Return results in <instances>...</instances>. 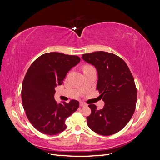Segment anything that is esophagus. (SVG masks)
Returning <instances> with one entry per match:
<instances>
[{"label":"esophagus","instance_id":"obj_1","mask_svg":"<svg viewBox=\"0 0 160 160\" xmlns=\"http://www.w3.org/2000/svg\"><path fill=\"white\" fill-rule=\"evenodd\" d=\"M80 107H85V106H87V104L84 102H80Z\"/></svg>","mask_w":160,"mask_h":160}]
</instances>
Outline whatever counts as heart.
Here are the masks:
<instances>
[{
  "label": "heart",
  "instance_id": "1",
  "mask_svg": "<svg viewBox=\"0 0 160 160\" xmlns=\"http://www.w3.org/2000/svg\"><path fill=\"white\" fill-rule=\"evenodd\" d=\"M89 67H91V66H89V65H86V66H85V67H83V71H84V70H85L86 69H88V68H89Z\"/></svg>",
  "mask_w": 160,
  "mask_h": 160
}]
</instances>
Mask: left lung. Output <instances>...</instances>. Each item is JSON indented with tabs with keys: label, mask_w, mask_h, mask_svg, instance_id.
I'll return each instance as SVG.
<instances>
[{
	"label": "left lung",
	"mask_w": 160,
	"mask_h": 160,
	"mask_svg": "<svg viewBox=\"0 0 160 160\" xmlns=\"http://www.w3.org/2000/svg\"><path fill=\"white\" fill-rule=\"evenodd\" d=\"M82 58L98 70L96 89L105 102L99 110L95 104L89 105L91 113L87 123L100 135L118 133L128 124L135 109L137 89L132 72L126 62L113 53L96 51L83 54Z\"/></svg>",
	"instance_id": "1"
}]
</instances>
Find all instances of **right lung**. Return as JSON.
<instances>
[{"instance_id": "1", "label": "right lung", "mask_w": 160, "mask_h": 160, "mask_svg": "<svg viewBox=\"0 0 160 160\" xmlns=\"http://www.w3.org/2000/svg\"><path fill=\"white\" fill-rule=\"evenodd\" d=\"M80 60L76 55L47 52L28 68L22 81V102L28 121L38 132L49 135L63 132L65 120L78 109V101L58 104L54 95L55 87L62 85L67 72Z\"/></svg>"}]
</instances>
